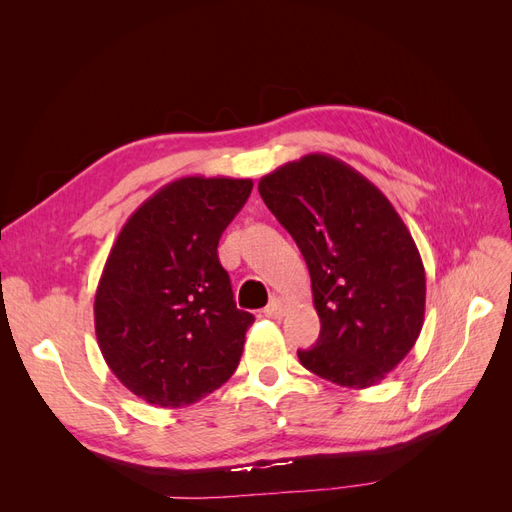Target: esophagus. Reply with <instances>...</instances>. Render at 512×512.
I'll use <instances>...</instances> for the list:
<instances>
[{
    "mask_svg": "<svg viewBox=\"0 0 512 512\" xmlns=\"http://www.w3.org/2000/svg\"><path fill=\"white\" fill-rule=\"evenodd\" d=\"M284 312H286V305L282 299H271V303L265 307L267 318H282Z\"/></svg>",
    "mask_w": 512,
    "mask_h": 512,
    "instance_id": "esophagus-1",
    "label": "esophagus"
}]
</instances>
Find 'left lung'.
<instances>
[{"instance_id":"1","label":"left lung","mask_w":512,"mask_h":512,"mask_svg":"<svg viewBox=\"0 0 512 512\" xmlns=\"http://www.w3.org/2000/svg\"><path fill=\"white\" fill-rule=\"evenodd\" d=\"M307 262L320 337L299 361L348 389L386 378L425 320V267L408 226L374 183L327 153H307L258 183Z\"/></svg>"}]
</instances>
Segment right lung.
I'll return each mask as SVG.
<instances>
[{
    "instance_id": "add662e5",
    "label": "right lung",
    "mask_w": 512,
    "mask_h": 512,
    "mask_svg": "<svg viewBox=\"0 0 512 512\" xmlns=\"http://www.w3.org/2000/svg\"><path fill=\"white\" fill-rule=\"evenodd\" d=\"M252 179L181 177L123 224L96 290L98 346L151 406L183 408L235 374L254 316L232 299L218 243Z\"/></svg>"
}]
</instances>
